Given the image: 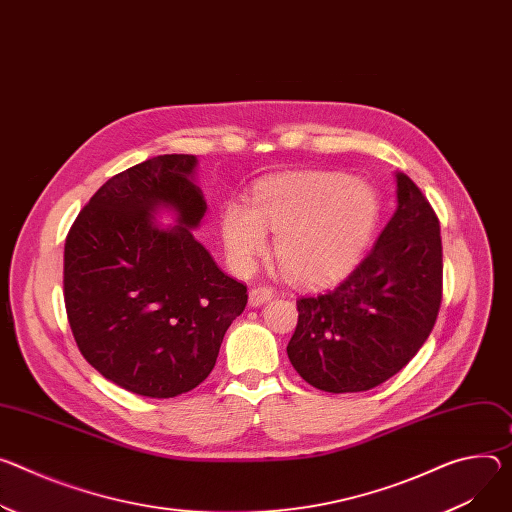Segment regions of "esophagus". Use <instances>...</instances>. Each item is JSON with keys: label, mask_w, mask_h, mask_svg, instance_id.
Instances as JSON below:
<instances>
[{"label": "esophagus", "mask_w": 512, "mask_h": 512, "mask_svg": "<svg viewBox=\"0 0 512 512\" xmlns=\"http://www.w3.org/2000/svg\"><path fill=\"white\" fill-rule=\"evenodd\" d=\"M271 298H273V292H271L269 288H265V286H257V288H253V290L249 292V304H251L253 308L263 306V304L269 302Z\"/></svg>", "instance_id": "obj_1"}]
</instances>
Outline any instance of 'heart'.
<instances>
[{
    "label": "heart",
    "instance_id": "1",
    "mask_svg": "<svg viewBox=\"0 0 512 512\" xmlns=\"http://www.w3.org/2000/svg\"><path fill=\"white\" fill-rule=\"evenodd\" d=\"M380 198L367 181L343 173L273 175L255 185L253 206L222 212V241L239 271H249L275 232V257L302 284H331L355 269L374 235Z\"/></svg>",
    "mask_w": 512,
    "mask_h": 512
}]
</instances>
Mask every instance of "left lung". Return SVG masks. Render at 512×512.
Masks as SVG:
<instances>
[{"label": "left lung", "instance_id": "8db88e82", "mask_svg": "<svg viewBox=\"0 0 512 512\" xmlns=\"http://www.w3.org/2000/svg\"><path fill=\"white\" fill-rule=\"evenodd\" d=\"M396 212L374 249L337 288L298 298L288 343L310 386L365 392L384 384L418 353L441 306L439 220L414 181L396 173Z\"/></svg>", "mask_w": 512, "mask_h": 512}]
</instances>
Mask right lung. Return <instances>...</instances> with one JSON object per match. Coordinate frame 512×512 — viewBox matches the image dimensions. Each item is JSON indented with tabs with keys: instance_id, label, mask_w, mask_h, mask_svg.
Returning <instances> with one entry per match:
<instances>
[{
	"instance_id": "add662e5",
	"label": "right lung",
	"mask_w": 512,
	"mask_h": 512,
	"mask_svg": "<svg viewBox=\"0 0 512 512\" xmlns=\"http://www.w3.org/2000/svg\"><path fill=\"white\" fill-rule=\"evenodd\" d=\"M196 155H159L112 179L65 241V308L81 355L116 386L173 398L214 369L247 288L194 239L208 210ZM167 211L175 225H159Z\"/></svg>"
}]
</instances>
